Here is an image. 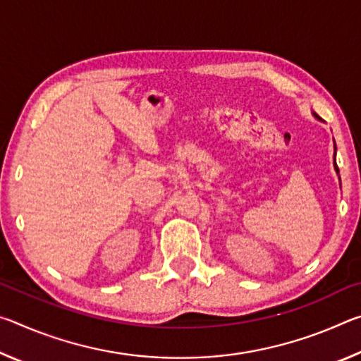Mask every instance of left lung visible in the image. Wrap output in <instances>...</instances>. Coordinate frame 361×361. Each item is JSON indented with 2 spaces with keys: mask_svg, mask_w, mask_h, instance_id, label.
Masks as SVG:
<instances>
[{
  "mask_svg": "<svg viewBox=\"0 0 361 361\" xmlns=\"http://www.w3.org/2000/svg\"><path fill=\"white\" fill-rule=\"evenodd\" d=\"M314 116H315V118H317V119H320V118H319V116H317L315 113H314ZM320 121H322V119H320ZM334 169H336V172H338V173H339V170H338V166H336V161H334Z\"/></svg>",
  "mask_w": 361,
  "mask_h": 361,
  "instance_id": "obj_1",
  "label": "left lung"
}]
</instances>
